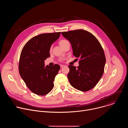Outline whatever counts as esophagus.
I'll use <instances>...</instances> for the list:
<instances>
[{"mask_svg": "<svg viewBox=\"0 0 128 128\" xmlns=\"http://www.w3.org/2000/svg\"><path fill=\"white\" fill-rule=\"evenodd\" d=\"M64 66V65H60V67H63Z\"/></svg>", "mask_w": 128, "mask_h": 128, "instance_id": "esophagus-1", "label": "esophagus"}]
</instances>
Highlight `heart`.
I'll use <instances>...</instances> for the list:
<instances>
[{
	"label": "heart",
	"instance_id": "heart-1",
	"mask_svg": "<svg viewBox=\"0 0 128 128\" xmlns=\"http://www.w3.org/2000/svg\"><path fill=\"white\" fill-rule=\"evenodd\" d=\"M67 42H68V41H67V40H60L59 43V44L60 45V46L62 48V47L64 46V45L65 44V43H66ZM50 49H51V48H50Z\"/></svg>",
	"mask_w": 128,
	"mask_h": 128
}]
</instances>
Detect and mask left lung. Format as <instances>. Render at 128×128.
Here are the masks:
<instances>
[{
    "label": "left lung",
    "mask_w": 128,
    "mask_h": 128,
    "mask_svg": "<svg viewBox=\"0 0 128 128\" xmlns=\"http://www.w3.org/2000/svg\"><path fill=\"white\" fill-rule=\"evenodd\" d=\"M62 34L70 42L74 55L80 58L78 68L68 66L70 84L82 92L91 90L102 76L106 63L101 44L92 33L82 29L63 32Z\"/></svg>",
    "instance_id": "1"
}]
</instances>
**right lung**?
Returning a JSON list of instances; mask_svg holds the SVG:
<instances>
[{"label": "right lung", "instance_id": "right-lung-1", "mask_svg": "<svg viewBox=\"0 0 128 128\" xmlns=\"http://www.w3.org/2000/svg\"><path fill=\"white\" fill-rule=\"evenodd\" d=\"M60 34L59 32L36 36L25 44L21 52L19 64L20 76L36 95L48 94L54 88V80L60 66L58 64L44 66V60L50 57V46Z\"/></svg>", "mask_w": 128, "mask_h": 128}]
</instances>
